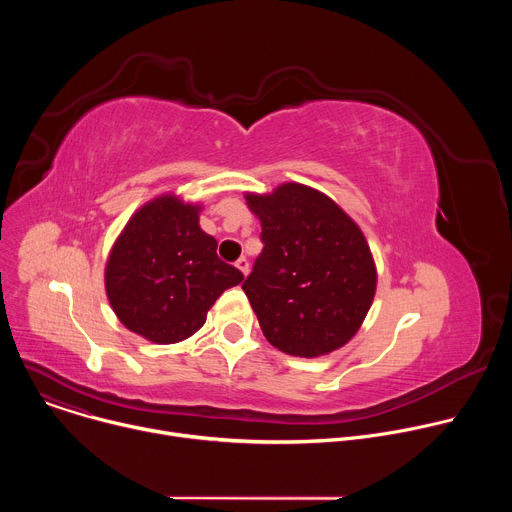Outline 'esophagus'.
<instances>
[{
  "instance_id": "esophagus-1",
  "label": "esophagus",
  "mask_w": 512,
  "mask_h": 512,
  "mask_svg": "<svg viewBox=\"0 0 512 512\" xmlns=\"http://www.w3.org/2000/svg\"><path fill=\"white\" fill-rule=\"evenodd\" d=\"M237 267H239V271L243 273V275H247L249 273V261L245 259V257H241V259H237V263H235Z\"/></svg>"
}]
</instances>
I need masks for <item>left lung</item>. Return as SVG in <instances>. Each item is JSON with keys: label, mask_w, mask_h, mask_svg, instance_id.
<instances>
[{"label": "left lung", "mask_w": 512, "mask_h": 512, "mask_svg": "<svg viewBox=\"0 0 512 512\" xmlns=\"http://www.w3.org/2000/svg\"><path fill=\"white\" fill-rule=\"evenodd\" d=\"M261 221L263 251L243 281L265 338L294 356H320L346 344L367 316L377 271L352 218L328 196L283 184L247 194Z\"/></svg>", "instance_id": "8db88e82"}]
</instances>
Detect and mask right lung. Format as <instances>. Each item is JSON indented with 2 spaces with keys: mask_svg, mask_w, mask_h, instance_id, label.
Listing matches in <instances>:
<instances>
[{
  "mask_svg": "<svg viewBox=\"0 0 512 512\" xmlns=\"http://www.w3.org/2000/svg\"><path fill=\"white\" fill-rule=\"evenodd\" d=\"M243 273L216 255L198 227V206L160 196L139 208L105 269L109 302L131 332L158 344L192 336Z\"/></svg>",
  "mask_w": 512,
  "mask_h": 512,
  "instance_id": "obj_1",
  "label": "right lung"
}]
</instances>
